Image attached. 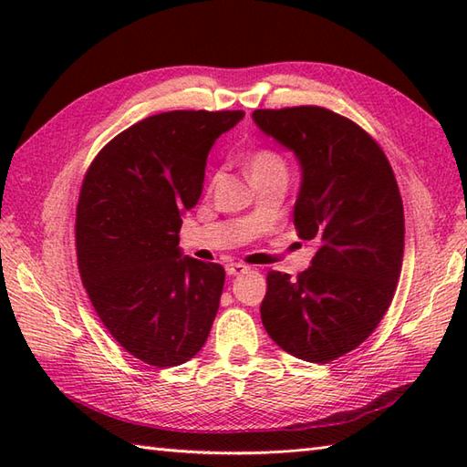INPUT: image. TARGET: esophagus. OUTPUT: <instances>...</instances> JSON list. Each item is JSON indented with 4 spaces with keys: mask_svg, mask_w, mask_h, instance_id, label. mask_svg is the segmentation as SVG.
<instances>
[{
    "mask_svg": "<svg viewBox=\"0 0 467 467\" xmlns=\"http://www.w3.org/2000/svg\"><path fill=\"white\" fill-rule=\"evenodd\" d=\"M249 269H251V266H246V265H243V263H228V265H226V275H231V276L243 275V273H246Z\"/></svg>",
    "mask_w": 467,
    "mask_h": 467,
    "instance_id": "obj_1",
    "label": "esophagus"
}]
</instances>
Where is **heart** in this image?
Masks as SVG:
<instances>
[{
	"instance_id": "heart-1",
	"label": "heart",
	"mask_w": 467,
	"mask_h": 467,
	"mask_svg": "<svg viewBox=\"0 0 467 467\" xmlns=\"http://www.w3.org/2000/svg\"><path fill=\"white\" fill-rule=\"evenodd\" d=\"M246 171H249L251 181H261V178L275 174L286 176L289 168H286L285 158L273 148H259L246 158Z\"/></svg>"
}]
</instances>
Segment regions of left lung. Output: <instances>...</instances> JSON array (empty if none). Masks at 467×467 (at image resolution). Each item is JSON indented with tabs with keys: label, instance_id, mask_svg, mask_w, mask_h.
Segmentation results:
<instances>
[{
	"label": "left lung",
	"instance_id": "8db88e82",
	"mask_svg": "<svg viewBox=\"0 0 467 467\" xmlns=\"http://www.w3.org/2000/svg\"><path fill=\"white\" fill-rule=\"evenodd\" d=\"M253 120L299 158L293 221L317 244L296 279L266 275L261 319L283 351L329 363L359 347L391 305L405 236L398 181L381 146L327 108L254 110Z\"/></svg>",
	"mask_w": 467,
	"mask_h": 467
}]
</instances>
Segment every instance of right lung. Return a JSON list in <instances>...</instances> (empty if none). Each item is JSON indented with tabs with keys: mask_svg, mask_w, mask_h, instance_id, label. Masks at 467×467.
Segmentation results:
<instances>
[{
	"mask_svg": "<svg viewBox=\"0 0 467 467\" xmlns=\"http://www.w3.org/2000/svg\"><path fill=\"white\" fill-rule=\"evenodd\" d=\"M243 110H174L126 128L84 176L76 253L86 293L124 349L152 367L201 351L221 303L224 269L181 253L182 213L202 192L214 140Z\"/></svg>",
	"mask_w": 467,
	"mask_h": 467,
	"instance_id": "obj_1",
	"label": "right lung"
}]
</instances>
